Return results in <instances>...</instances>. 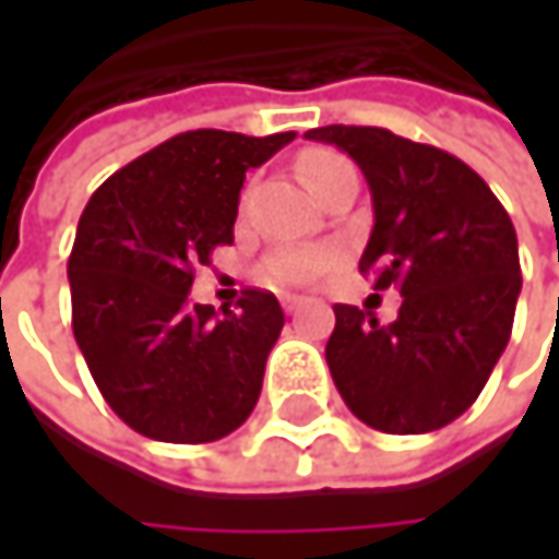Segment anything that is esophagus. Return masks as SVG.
<instances>
[{"mask_svg":"<svg viewBox=\"0 0 559 559\" xmlns=\"http://www.w3.org/2000/svg\"><path fill=\"white\" fill-rule=\"evenodd\" d=\"M281 304H284V310H287V313H297L307 300H304V297H297V294H284V297H281Z\"/></svg>","mask_w":559,"mask_h":559,"instance_id":"34e87169","label":"esophagus"}]
</instances>
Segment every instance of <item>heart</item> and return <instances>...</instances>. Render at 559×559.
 Listing matches in <instances>:
<instances>
[{"mask_svg": "<svg viewBox=\"0 0 559 559\" xmlns=\"http://www.w3.org/2000/svg\"><path fill=\"white\" fill-rule=\"evenodd\" d=\"M346 168H353V165L333 152H307L297 162L300 180L310 187V193H320L340 170ZM336 259H340L336 249H281L265 259L262 278L272 284H307V281L326 275L336 265Z\"/></svg>", "mask_w": 559, "mask_h": 559, "instance_id": "1", "label": "heart"}]
</instances>
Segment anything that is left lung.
I'll list each match as a JSON object with an SVG mask.
<instances>
[{
  "label": "left lung",
  "mask_w": 559,
  "mask_h": 559,
  "mask_svg": "<svg viewBox=\"0 0 559 559\" xmlns=\"http://www.w3.org/2000/svg\"><path fill=\"white\" fill-rule=\"evenodd\" d=\"M346 152L372 190L359 259L376 290L397 287V320L336 304L326 366L346 407L382 433H427L486 389L521 294L518 236L489 183L450 152L376 126L307 132Z\"/></svg>",
  "instance_id": "8db88e82"
}]
</instances>
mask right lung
<instances>
[{
  "label": "right lung",
  "mask_w": 559,
  "mask_h": 559,
  "mask_svg": "<svg viewBox=\"0 0 559 559\" xmlns=\"http://www.w3.org/2000/svg\"><path fill=\"white\" fill-rule=\"evenodd\" d=\"M294 132L197 129L116 170L86 203L67 262L73 336L106 404L142 437L213 443L252 414L284 326L278 297L190 304L193 265L233 242L246 170Z\"/></svg>",
  "instance_id": "right-lung-1"
}]
</instances>
